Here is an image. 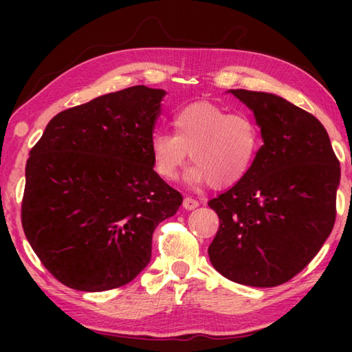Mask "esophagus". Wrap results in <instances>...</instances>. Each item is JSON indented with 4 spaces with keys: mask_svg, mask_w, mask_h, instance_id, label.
Returning a JSON list of instances; mask_svg holds the SVG:
<instances>
[{
    "mask_svg": "<svg viewBox=\"0 0 352 352\" xmlns=\"http://www.w3.org/2000/svg\"><path fill=\"white\" fill-rule=\"evenodd\" d=\"M197 206H199V201L197 200L192 199V197H184V200H183V208H184V210L192 211Z\"/></svg>",
    "mask_w": 352,
    "mask_h": 352,
    "instance_id": "1",
    "label": "esophagus"
}]
</instances>
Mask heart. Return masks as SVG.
<instances>
[{
  "mask_svg": "<svg viewBox=\"0 0 352 352\" xmlns=\"http://www.w3.org/2000/svg\"><path fill=\"white\" fill-rule=\"evenodd\" d=\"M174 133L157 132L151 138L153 168L164 180H175L190 158L188 180L234 186L252 170L261 148V130L253 116L230 113L212 102H192L172 119Z\"/></svg>",
  "mask_w": 352,
  "mask_h": 352,
  "instance_id": "1",
  "label": "heart"
}]
</instances>
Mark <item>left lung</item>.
<instances>
[{"mask_svg":"<svg viewBox=\"0 0 352 352\" xmlns=\"http://www.w3.org/2000/svg\"><path fill=\"white\" fill-rule=\"evenodd\" d=\"M230 93L253 111L264 144L247 177L208 201L220 222L208 254L230 281L275 287L305 269L329 237L340 163L311 113L272 93Z\"/></svg>","mask_w":352,"mask_h":352,"instance_id":"left-lung-1","label":"left lung"}]
</instances>
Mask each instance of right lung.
Returning a JSON list of instances; mask_svg holds the SVG:
<instances>
[{"label": "right lung", "mask_w": 352, "mask_h": 352, "mask_svg": "<svg viewBox=\"0 0 352 352\" xmlns=\"http://www.w3.org/2000/svg\"><path fill=\"white\" fill-rule=\"evenodd\" d=\"M164 94L136 85L60 111L31 148L23 230L71 289L104 292L135 279L151 261L155 228L182 205L151 155Z\"/></svg>", "instance_id": "obj_1"}]
</instances>
